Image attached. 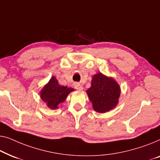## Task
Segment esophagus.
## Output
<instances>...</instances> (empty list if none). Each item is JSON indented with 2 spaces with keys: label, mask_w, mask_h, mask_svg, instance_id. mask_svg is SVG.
Segmentation results:
<instances>
[{
  "label": "esophagus",
  "mask_w": 160,
  "mask_h": 160,
  "mask_svg": "<svg viewBox=\"0 0 160 160\" xmlns=\"http://www.w3.org/2000/svg\"><path fill=\"white\" fill-rule=\"evenodd\" d=\"M75 88L77 90H78V91H82V89H83L82 85H81V84H80V83H75Z\"/></svg>",
  "instance_id": "esophagus-1"
}]
</instances>
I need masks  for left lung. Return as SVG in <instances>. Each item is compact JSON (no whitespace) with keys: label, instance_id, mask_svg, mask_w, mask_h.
<instances>
[{"label":"left lung","instance_id":"obj_1","mask_svg":"<svg viewBox=\"0 0 160 160\" xmlns=\"http://www.w3.org/2000/svg\"><path fill=\"white\" fill-rule=\"evenodd\" d=\"M86 93L94 111L105 113L118 104L121 89L113 78L98 72L92 77L91 88Z\"/></svg>","mask_w":160,"mask_h":160}]
</instances>
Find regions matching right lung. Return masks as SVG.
Wrapping results in <instances>:
<instances>
[{"label":"right lung","instance_id":"1","mask_svg":"<svg viewBox=\"0 0 160 160\" xmlns=\"http://www.w3.org/2000/svg\"><path fill=\"white\" fill-rule=\"evenodd\" d=\"M74 89L67 86L60 85L54 76L42 87L40 91V98L46 103L47 107L51 109H57L58 105L63 103Z\"/></svg>","mask_w":160,"mask_h":160}]
</instances>
